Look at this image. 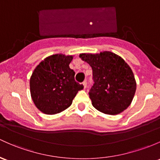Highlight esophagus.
<instances>
[{
  "label": "esophagus",
  "instance_id": "obj_1",
  "mask_svg": "<svg viewBox=\"0 0 160 160\" xmlns=\"http://www.w3.org/2000/svg\"><path fill=\"white\" fill-rule=\"evenodd\" d=\"M82 84H83V85H84V88H87V80H85L83 82H82Z\"/></svg>",
  "mask_w": 160,
  "mask_h": 160
}]
</instances>
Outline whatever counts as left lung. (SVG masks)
Segmentation results:
<instances>
[{
    "label": "left lung",
    "instance_id": "obj_1",
    "mask_svg": "<svg viewBox=\"0 0 160 160\" xmlns=\"http://www.w3.org/2000/svg\"><path fill=\"white\" fill-rule=\"evenodd\" d=\"M92 68L93 85L88 94L92 105L101 112L114 115L127 109L135 94L136 81L130 66L111 52L80 54Z\"/></svg>",
    "mask_w": 160,
    "mask_h": 160
}]
</instances>
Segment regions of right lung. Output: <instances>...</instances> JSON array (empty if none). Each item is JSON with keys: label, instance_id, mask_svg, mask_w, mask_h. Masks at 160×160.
Returning <instances> with one entry per match:
<instances>
[{"label": "right lung", "instance_id": "1", "mask_svg": "<svg viewBox=\"0 0 160 160\" xmlns=\"http://www.w3.org/2000/svg\"><path fill=\"white\" fill-rule=\"evenodd\" d=\"M72 56L56 54L46 58L37 66L30 81V94L39 111L55 114L68 108L83 85L75 80L69 68Z\"/></svg>", "mask_w": 160, "mask_h": 160}]
</instances>
